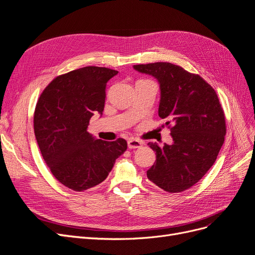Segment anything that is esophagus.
<instances>
[{
  "mask_svg": "<svg viewBox=\"0 0 255 255\" xmlns=\"http://www.w3.org/2000/svg\"><path fill=\"white\" fill-rule=\"evenodd\" d=\"M143 144V141L141 140H138V139H128V146L129 149H138V148H141Z\"/></svg>",
  "mask_w": 255,
  "mask_h": 255,
  "instance_id": "esophagus-1",
  "label": "esophagus"
}]
</instances>
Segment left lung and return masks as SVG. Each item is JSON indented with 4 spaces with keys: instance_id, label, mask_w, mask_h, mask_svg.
<instances>
[{
    "instance_id": "obj_1",
    "label": "left lung",
    "mask_w": 255,
    "mask_h": 255,
    "mask_svg": "<svg viewBox=\"0 0 255 255\" xmlns=\"http://www.w3.org/2000/svg\"><path fill=\"white\" fill-rule=\"evenodd\" d=\"M159 84L158 116L171 125L172 143L148 145L156 160L148 179L168 192L194 186L214 165L225 141L226 119L219 99L201 76L170 63L133 66Z\"/></svg>"
}]
</instances>
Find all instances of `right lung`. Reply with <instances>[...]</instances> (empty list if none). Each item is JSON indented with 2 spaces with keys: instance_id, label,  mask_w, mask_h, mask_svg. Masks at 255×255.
Wrapping results in <instances>:
<instances>
[{
  "instance_id": "right-lung-1",
  "label": "right lung",
  "mask_w": 255,
  "mask_h": 255,
  "mask_svg": "<svg viewBox=\"0 0 255 255\" xmlns=\"http://www.w3.org/2000/svg\"><path fill=\"white\" fill-rule=\"evenodd\" d=\"M118 71L84 67L59 75L43 90L34 115L35 136L45 164L66 187L83 191L102 183L128 148L125 139H97L90 118L102 116L106 83Z\"/></svg>"
}]
</instances>
